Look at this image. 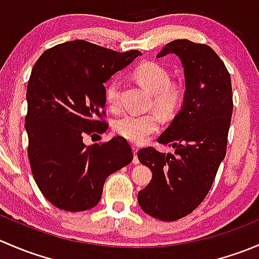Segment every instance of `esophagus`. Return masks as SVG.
Segmentation results:
<instances>
[{"label":"esophagus","mask_w":259,"mask_h":259,"mask_svg":"<svg viewBox=\"0 0 259 259\" xmlns=\"http://www.w3.org/2000/svg\"><path fill=\"white\" fill-rule=\"evenodd\" d=\"M133 149V153H134V159H133V163L137 165V164H139V159H138V148L137 146H132Z\"/></svg>","instance_id":"obj_1"}]
</instances>
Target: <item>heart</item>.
<instances>
[{"label":"heart","instance_id":"obj_1","mask_svg":"<svg viewBox=\"0 0 259 259\" xmlns=\"http://www.w3.org/2000/svg\"><path fill=\"white\" fill-rule=\"evenodd\" d=\"M135 79L153 94V105L160 114L169 116L182 104L183 91L180 86L170 82L169 72L155 62H145L135 70ZM105 100L110 109H117L120 104V82L114 79L106 85ZM160 127V119L155 113L125 114L114 121L117 135L135 144H142Z\"/></svg>","mask_w":259,"mask_h":259}]
</instances>
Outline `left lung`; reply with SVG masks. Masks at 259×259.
<instances>
[{"label": "left lung", "mask_w": 259, "mask_h": 259, "mask_svg": "<svg viewBox=\"0 0 259 259\" xmlns=\"http://www.w3.org/2000/svg\"><path fill=\"white\" fill-rule=\"evenodd\" d=\"M168 54L179 57L185 77L182 109L158 138L174 153L151 146L138 151L140 163L153 171L138 202L149 215L173 222L192 213L209 192L226 156L233 95L226 65L208 45L176 40L158 57Z\"/></svg>", "instance_id": "1"}]
</instances>
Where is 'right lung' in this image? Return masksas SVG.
<instances>
[{"instance_id": "add662e5", "label": "right lung", "mask_w": 259, "mask_h": 259, "mask_svg": "<svg viewBox=\"0 0 259 259\" xmlns=\"http://www.w3.org/2000/svg\"><path fill=\"white\" fill-rule=\"evenodd\" d=\"M140 55L75 40L46 50L33 65L26 93L27 153L38 189L55 207L91 209L106 178L133 160L124 138L90 146L82 138L106 132L104 82Z\"/></svg>"}]
</instances>
